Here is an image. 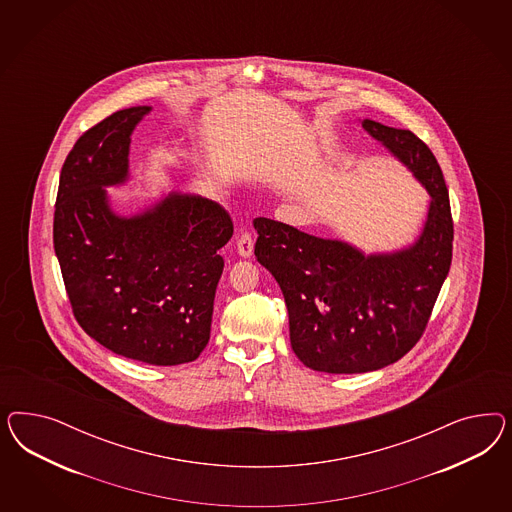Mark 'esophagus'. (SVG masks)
Segmentation results:
<instances>
[{"instance_id": "obj_1", "label": "esophagus", "mask_w": 512, "mask_h": 512, "mask_svg": "<svg viewBox=\"0 0 512 512\" xmlns=\"http://www.w3.org/2000/svg\"><path fill=\"white\" fill-rule=\"evenodd\" d=\"M253 246H255V240L249 233H242L238 236V242H236V249H238V255L248 259L253 255Z\"/></svg>"}]
</instances>
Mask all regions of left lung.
<instances>
[{
	"label": "left lung",
	"instance_id": "left-lung-1",
	"mask_svg": "<svg viewBox=\"0 0 512 512\" xmlns=\"http://www.w3.org/2000/svg\"><path fill=\"white\" fill-rule=\"evenodd\" d=\"M152 107L118 110L75 142L60 174L54 249L88 336L154 366L193 362L210 340L233 221L214 201L172 191L133 216L107 187L129 180L131 135Z\"/></svg>",
	"mask_w": 512,
	"mask_h": 512
}]
</instances>
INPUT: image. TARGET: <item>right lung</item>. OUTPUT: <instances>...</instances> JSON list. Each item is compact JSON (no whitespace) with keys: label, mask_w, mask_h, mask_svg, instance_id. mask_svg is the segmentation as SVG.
<instances>
[{"label":"right lung","mask_w":512,"mask_h":512,"mask_svg":"<svg viewBox=\"0 0 512 512\" xmlns=\"http://www.w3.org/2000/svg\"><path fill=\"white\" fill-rule=\"evenodd\" d=\"M419 180L432 201L419 238L364 255L330 238L257 217L255 257L276 278L289 311L291 347L315 372L381 370L409 353L428 325L452 261L449 191L437 159L407 129L362 120Z\"/></svg>","instance_id":"obj_1"}]
</instances>
